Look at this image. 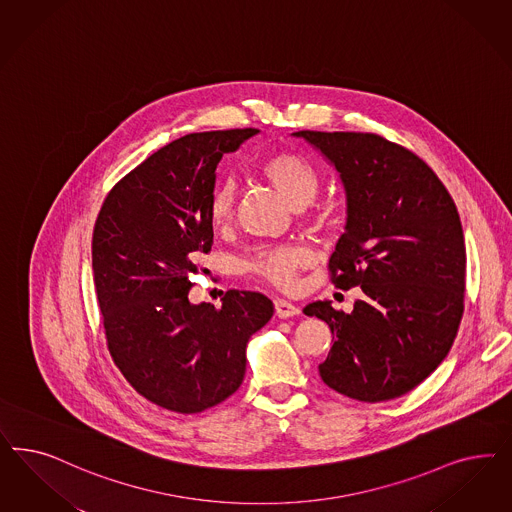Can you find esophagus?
<instances>
[{"label": "esophagus", "instance_id": "1", "mask_svg": "<svg viewBox=\"0 0 512 512\" xmlns=\"http://www.w3.org/2000/svg\"><path fill=\"white\" fill-rule=\"evenodd\" d=\"M275 313L279 318H290V316H296L301 311H299L297 305L286 301V299H275Z\"/></svg>", "mask_w": 512, "mask_h": 512}]
</instances>
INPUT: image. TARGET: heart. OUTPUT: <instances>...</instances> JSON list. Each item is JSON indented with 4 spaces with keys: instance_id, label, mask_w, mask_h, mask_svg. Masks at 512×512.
I'll return each mask as SVG.
<instances>
[{
    "instance_id": "obj_1",
    "label": "heart",
    "mask_w": 512,
    "mask_h": 512,
    "mask_svg": "<svg viewBox=\"0 0 512 512\" xmlns=\"http://www.w3.org/2000/svg\"><path fill=\"white\" fill-rule=\"evenodd\" d=\"M258 173L271 182L275 190L294 209L313 203L320 190V175L303 154L294 150H277L267 154L258 164ZM235 186L230 181L215 184L207 201V215L216 230H224L235 216ZM314 262L309 248L275 247L256 252L245 267L250 273L273 282L279 288H296L299 273Z\"/></svg>"
}]
</instances>
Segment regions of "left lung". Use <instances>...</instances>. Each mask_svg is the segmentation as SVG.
<instances>
[{"mask_svg":"<svg viewBox=\"0 0 512 512\" xmlns=\"http://www.w3.org/2000/svg\"><path fill=\"white\" fill-rule=\"evenodd\" d=\"M294 135L335 165L347 192V231L331 254L330 281L365 294L350 314L330 301L305 307L335 337L320 377L358 401L396 399L445 360L462 322L465 243L456 203L420 156L382 135Z\"/></svg>","mask_w":512,"mask_h":512,"instance_id":"8db88e82","label":"left lung"}]
</instances>
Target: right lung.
Segmentation results:
<instances>
[{
  "mask_svg": "<svg viewBox=\"0 0 512 512\" xmlns=\"http://www.w3.org/2000/svg\"><path fill=\"white\" fill-rule=\"evenodd\" d=\"M256 128L188 133L111 188L92 235V269L107 348L154 405L194 414L241 386L248 339L273 316L260 292L228 290L222 307L188 292L213 247L207 215L216 165Z\"/></svg>",
  "mask_w": 512,
  "mask_h": 512,
  "instance_id": "1",
  "label": "right lung"
}]
</instances>
